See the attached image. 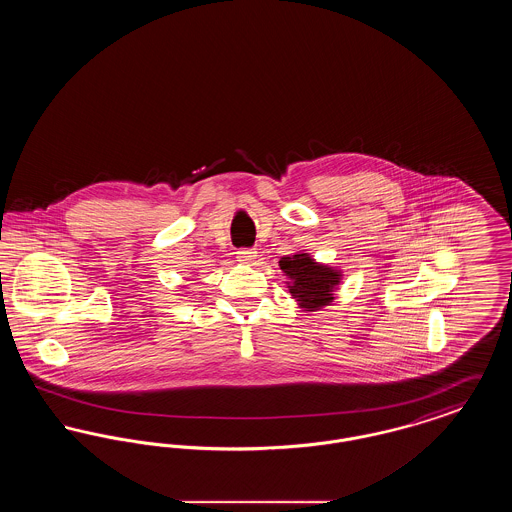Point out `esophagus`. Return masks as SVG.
I'll return each mask as SVG.
<instances>
[{
	"label": "esophagus",
	"instance_id": "esophagus-1",
	"mask_svg": "<svg viewBox=\"0 0 512 512\" xmlns=\"http://www.w3.org/2000/svg\"><path fill=\"white\" fill-rule=\"evenodd\" d=\"M236 255H238V261H240V263H244V265L253 263V261H255V257H257L253 249H240Z\"/></svg>",
	"mask_w": 512,
	"mask_h": 512
}]
</instances>
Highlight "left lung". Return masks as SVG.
I'll return each mask as SVG.
<instances>
[{"label": "left lung", "mask_w": 512, "mask_h": 512, "mask_svg": "<svg viewBox=\"0 0 512 512\" xmlns=\"http://www.w3.org/2000/svg\"><path fill=\"white\" fill-rule=\"evenodd\" d=\"M280 268L288 276V290L303 311H318L334 301L341 282V270L317 263L309 253H295L280 259Z\"/></svg>", "instance_id": "obj_1"}]
</instances>
